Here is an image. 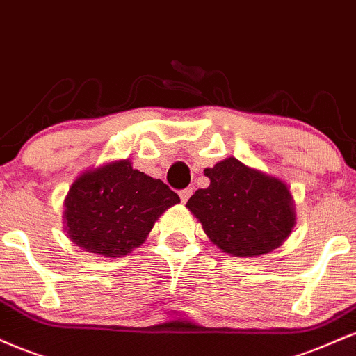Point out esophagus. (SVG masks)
<instances>
[{
    "instance_id": "34e87169",
    "label": "esophagus",
    "mask_w": 356,
    "mask_h": 356,
    "mask_svg": "<svg viewBox=\"0 0 356 356\" xmlns=\"http://www.w3.org/2000/svg\"><path fill=\"white\" fill-rule=\"evenodd\" d=\"M191 195H193V188H185V190L179 191V198H181L183 203H186L188 198H190Z\"/></svg>"
}]
</instances>
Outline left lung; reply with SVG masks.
<instances>
[{"mask_svg":"<svg viewBox=\"0 0 356 356\" xmlns=\"http://www.w3.org/2000/svg\"><path fill=\"white\" fill-rule=\"evenodd\" d=\"M210 186L186 208L213 245L233 257H260L278 248L296 223L293 196L282 179L229 156L204 170Z\"/></svg>","mask_w":356,"mask_h":356,"instance_id":"8db88e82","label":"left lung"}]
</instances>
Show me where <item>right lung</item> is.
<instances>
[{
  "instance_id": "1",
  "label": "right lung",
  "mask_w": 356,
  "mask_h": 356,
  "mask_svg": "<svg viewBox=\"0 0 356 356\" xmlns=\"http://www.w3.org/2000/svg\"><path fill=\"white\" fill-rule=\"evenodd\" d=\"M177 203L179 196L161 179L120 160L74 179L63 218L71 241L85 252L124 257L143 243L154 221Z\"/></svg>"
}]
</instances>
